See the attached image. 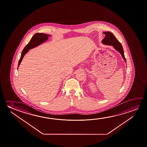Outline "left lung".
Returning <instances> with one entry per match:
<instances>
[{
	"mask_svg": "<svg viewBox=\"0 0 147 147\" xmlns=\"http://www.w3.org/2000/svg\"><path fill=\"white\" fill-rule=\"evenodd\" d=\"M103 34H105L106 36H105V38L102 41V43L104 45L113 46L117 51L120 53L125 63H126V59L125 57L124 50L121 43L119 42V41L117 40L115 36L111 32H104Z\"/></svg>",
	"mask_w": 147,
	"mask_h": 147,
	"instance_id": "obj_1",
	"label": "left lung"
}]
</instances>
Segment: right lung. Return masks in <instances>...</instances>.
<instances>
[{"instance_id":"obj_1","label":"right lung","mask_w":147,"mask_h":147,"mask_svg":"<svg viewBox=\"0 0 147 147\" xmlns=\"http://www.w3.org/2000/svg\"><path fill=\"white\" fill-rule=\"evenodd\" d=\"M50 36L51 35L43 34V33H36L34 34V36H33L32 38H31L30 42L25 46V47L22 50V52L21 53V55L20 59H19V63H18V69L21 61H22L23 58L25 54H26L30 49L36 47L37 46L42 44V43L46 42L48 39V37Z\"/></svg>"}]
</instances>
